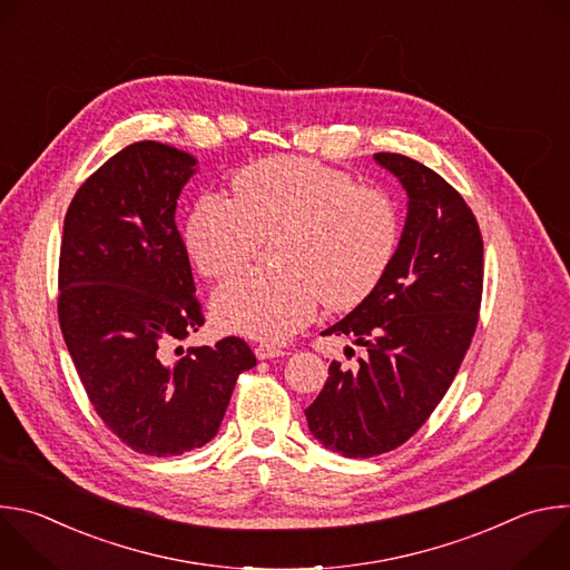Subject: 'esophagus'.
<instances>
[{
  "mask_svg": "<svg viewBox=\"0 0 570 570\" xmlns=\"http://www.w3.org/2000/svg\"><path fill=\"white\" fill-rule=\"evenodd\" d=\"M255 354H257V358H259V361H268V358L284 356L286 352H284V350H279V347H273V345H257Z\"/></svg>",
  "mask_w": 570,
  "mask_h": 570,
  "instance_id": "esophagus-1",
  "label": "esophagus"
}]
</instances>
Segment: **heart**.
I'll return each instance as SVG.
<instances>
[{"instance_id": "1", "label": "heart", "mask_w": 570, "mask_h": 570, "mask_svg": "<svg viewBox=\"0 0 570 570\" xmlns=\"http://www.w3.org/2000/svg\"><path fill=\"white\" fill-rule=\"evenodd\" d=\"M277 271H248L214 295L220 327L279 343L330 308L358 304L381 282L399 240L392 198L334 167L304 157H266L236 174L232 198L203 196L185 246L205 277L246 266L277 236Z\"/></svg>"}]
</instances>
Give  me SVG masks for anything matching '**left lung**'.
Returning <instances> with one entry per match:
<instances>
[{
	"label": "left lung",
	"mask_w": 570,
	"mask_h": 570,
	"mask_svg": "<svg viewBox=\"0 0 570 570\" xmlns=\"http://www.w3.org/2000/svg\"><path fill=\"white\" fill-rule=\"evenodd\" d=\"M374 159L409 194V216L381 282L322 332L354 338L365 358L354 370L334 361L304 411L311 435L345 458L387 453L422 429L471 345L482 297V236L464 198L417 159Z\"/></svg>",
	"instance_id": "left-lung-1"
}]
</instances>
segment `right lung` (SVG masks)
Here are the masks:
<instances>
[{"mask_svg": "<svg viewBox=\"0 0 570 570\" xmlns=\"http://www.w3.org/2000/svg\"><path fill=\"white\" fill-rule=\"evenodd\" d=\"M194 174L185 150L126 146L80 185L60 243L58 320L80 383L124 444L157 458L205 446L257 365L236 336L180 347L205 322L176 225Z\"/></svg>", "mask_w": 570, "mask_h": 570, "instance_id": "add662e5", "label": "right lung"}]
</instances>
